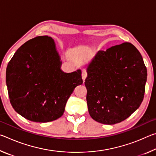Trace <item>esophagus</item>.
<instances>
[{"label": "esophagus", "instance_id": "esophagus-1", "mask_svg": "<svg viewBox=\"0 0 156 156\" xmlns=\"http://www.w3.org/2000/svg\"><path fill=\"white\" fill-rule=\"evenodd\" d=\"M87 73L85 70H83L82 71V78H83V80H84L87 78Z\"/></svg>", "mask_w": 156, "mask_h": 156}]
</instances>
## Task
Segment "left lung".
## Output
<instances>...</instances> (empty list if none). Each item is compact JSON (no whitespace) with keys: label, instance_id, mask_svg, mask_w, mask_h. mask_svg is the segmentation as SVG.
<instances>
[{"label":"left lung","instance_id":"left-lung-1","mask_svg":"<svg viewBox=\"0 0 156 156\" xmlns=\"http://www.w3.org/2000/svg\"><path fill=\"white\" fill-rule=\"evenodd\" d=\"M87 70V102L94 120L105 125L119 123L141 105L147 72L133 44L123 43L98 51Z\"/></svg>","mask_w":156,"mask_h":156}]
</instances>
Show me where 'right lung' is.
Segmentation results:
<instances>
[{"mask_svg": "<svg viewBox=\"0 0 156 156\" xmlns=\"http://www.w3.org/2000/svg\"><path fill=\"white\" fill-rule=\"evenodd\" d=\"M60 65L51 37H35L18 49L6 71L9 100L16 112L36 122L61 117L69 98L83 80L80 70L64 73Z\"/></svg>", "mask_w": 156, "mask_h": 156, "instance_id": "1", "label": "right lung"}]
</instances>
